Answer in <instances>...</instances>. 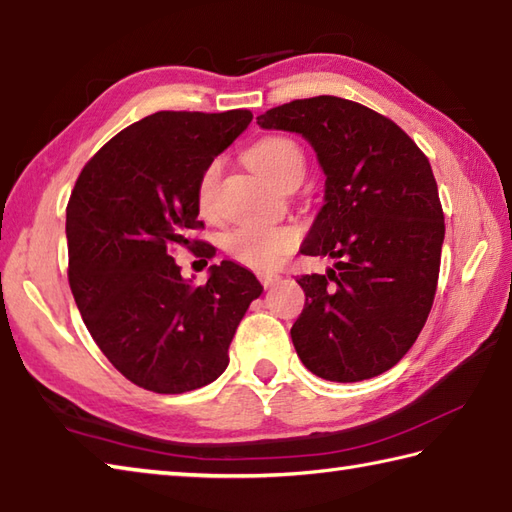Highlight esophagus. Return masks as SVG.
<instances>
[{"mask_svg": "<svg viewBox=\"0 0 512 512\" xmlns=\"http://www.w3.org/2000/svg\"><path fill=\"white\" fill-rule=\"evenodd\" d=\"M258 278H260V285L271 287V285L278 283L280 274H276V271H263V274H258Z\"/></svg>", "mask_w": 512, "mask_h": 512, "instance_id": "obj_1", "label": "esophagus"}]
</instances>
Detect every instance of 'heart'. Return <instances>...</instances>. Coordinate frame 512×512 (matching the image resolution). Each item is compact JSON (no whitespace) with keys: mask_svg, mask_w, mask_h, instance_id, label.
I'll use <instances>...</instances> for the list:
<instances>
[{"mask_svg":"<svg viewBox=\"0 0 512 512\" xmlns=\"http://www.w3.org/2000/svg\"><path fill=\"white\" fill-rule=\"evenodd\" d=\"M252 168L267 181L280 185L291 174L305 170V159L298 145L287 137H265L247 152ZM223 161L214 159L205 165L196 183V203L203 214H210ZM298 243V232L287 225H269L263 221H247L236 225L223 236V249L236 263L252 269H271L283 260Z\"/></svg>","mask_w":512,"mask_h":512,"instance_id":"b5f03b06","label":"heart"}]
</instances>
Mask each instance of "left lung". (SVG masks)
<instances>
[{
	"label": "left lung",
	"instance_id": "1",
	"mask_svg": "<svg viewBox=\"0 0 512 512\" xmlns=\"http://www.w3.org/2000/svg\"><path fill=\"white\" fill-rule=\"evenodd\" d=\"M256 121L302 134L327 176L300 254L336 265L298 278V358L331 382L375 378L413 347L433 307L444 212L431 163L400 125L349 99H296Z\"/></svg>",
	"mask_w": 512,
	"mask_h": 512
}]
</instances>
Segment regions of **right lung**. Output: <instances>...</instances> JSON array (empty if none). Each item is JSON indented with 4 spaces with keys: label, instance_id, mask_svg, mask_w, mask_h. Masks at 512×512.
Listing matches in <instances>:
<instances>
[{
    "label": "right lung",
    "instance_id": "obj_1",
    "mask_svg": "<svg viewBox=\"0 0 512 512\" xmlns=\"http://www.w3.org/2000/svg\"><path fill=\"white\" fill-rule=\"evenodd\" d=\"M252 112H154L128 125L83 165L66 207L68 283L112 367L141 389L185 393L214 382L249 302L263 294L252 271L223 260L205 285L183 280L172 249L192 241L196 183Z\"/></svg>",
    "mask_w": 512,
    "mask_h": 512
}]
</instances>
